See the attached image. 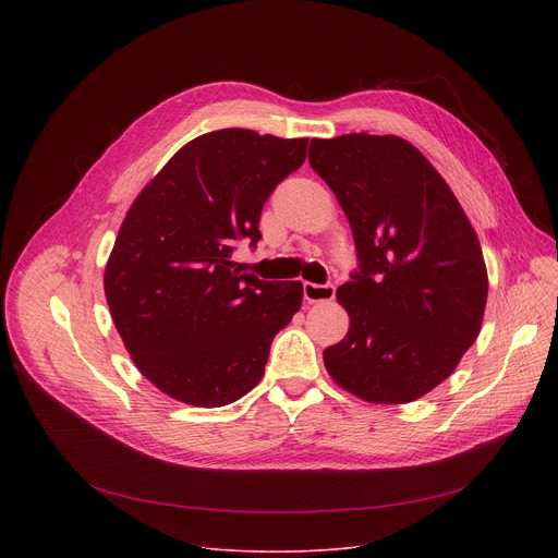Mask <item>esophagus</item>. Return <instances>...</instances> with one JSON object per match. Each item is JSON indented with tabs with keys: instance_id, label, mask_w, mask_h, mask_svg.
<instances>
[{
	"instance_id": "esophagus-1",
	"label": "esophagus",
	"mask_w": 558,
	"mask_h": 558,
	"mask_svg": "<svg viewBox=\"0 0 558 558\" xmlns=\"http://www.w3.org/2000/svg\"><path fill=\"white\" fill-rule=\"evenodd\" d=\"M304 300L306 302H329L336 298V287L333 284H315V282H304Z\"/></svg>"
}]
</instances>
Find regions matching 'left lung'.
I'll use <instances>...</instances> for the list:
<instances>
[{
    "instance_id": "left-lung-1",
    "label": "left lung",
    "mask_w": 558,
    "mask_h": 558,
    "mask_svg": "<svg viewBox=\"0 0 558 558\" xmlns=\"http://www.w3.org/2000/svg\"><path fill=\"white\" fill-rule=\"evenodd\" d=\"M308 163L344 209L360 271L336 291L349 333L331 379L368 404L439 386L482 331L488 271L465 211L428 158L395 134L311 138Z\"/></svg>"
}]
</instances>
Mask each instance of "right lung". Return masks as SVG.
I'll use <instances>...</instances> for the list:
<instances>
[{
  "label": "right lung",
  "instance_id": "obj_1",
  "mask_svg": "<svg viewBox=\"0 0 558 558\" xmlns=\"http://www.w3.org/2000/svg\"><path fill=\"white\" fill-rule=\"evenodd\" d=\"M308 138L227 128L185 143L130 205L104 289L114 327L158 390L218 409L265 375L271 342L302 304V282L241 274L235 241L258 243L260 211L295 172Z\"/></svg>",
  "mask_w": 558,
  "mask_h": 558
}]
</instances>
